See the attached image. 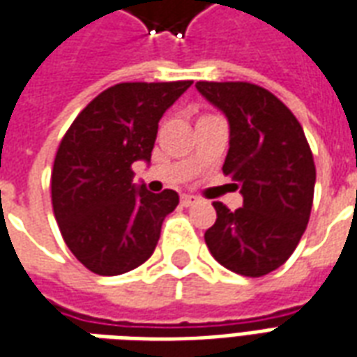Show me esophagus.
<instances>
[{
	"label": "esophagus",
	"instance_id": "34e87169",
	"mask_svg": "<svg viewBox=\"0 0 357 357\" xmlns=\"http://www.w3.org/2000/svg\"><path fill=\"white\" fill-rule=\"evenodd\" d=\"M195 202H199V199H197V197H193V195H181V204H183V206H193Z\"/></svg>",
	"mask_w": 357,
	"mask_h": 357
}]
</instances>
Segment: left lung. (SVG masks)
I'll list each match as a JSON object with an SVG mask.
<instances>
[{
    "instance_id": "obj_1",
    "label": "left lung",
    "mask_w": 357,
    "mask_h": 357,
    "mask_svg": "<svg viewBox=\"0 0 357 357\" xmlns=\"http://www.w3.org/2000/svg\"><path fill=\"white\" fill-rule=\"evenodd\" d=\"M197 89L229 122L222 170L243 195L235 212L214 202L206 247L224 268L262 277L289 260L306 231L314 156L296 116L268 89L248 82H197Z\"/></svg>"
}]
</instances>
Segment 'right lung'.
<instances>
[{
    "label": "right lung",
    "mask_w": 357,
    "mask_h": 357,
    "mask_svg": "<svg viewBox=\"0 0 357 357\" xmlns=\"http://www.w3.org/2000/svg\"><path fill=\"white\" fill-rule=\"evenodd\" d=\"M193 82H124L76 116L59 145L51 201L66 247L97 275L147 262L164 218L178 206L172 189L133 185L132 164L151 162L158 120Z\"/></svg>",
    "instance_id": "right-lung-1"
}]
</instances>
